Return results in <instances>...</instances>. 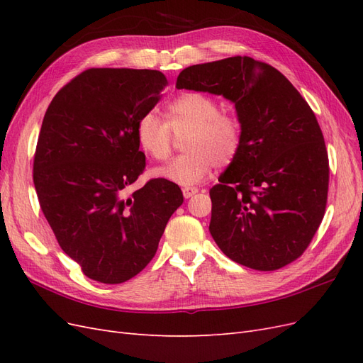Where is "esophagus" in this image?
Here are the masks:
<instances>
[{"instance_id":"34e87169","label":"esophagus","mask_w":363,"mask_h":363,"mask_svg":"<svg viewBox=\"0 0 363 363\" xmlns=\"http://www.w3.org/2000/svg\"><path fill=\"white\" fill-rule=\"evenodd\" d=\"M195 194H199V188H183V196L184 199H191Z\"/></svg>"}]
</instances>
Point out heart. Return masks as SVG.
<instances>
[{
  "label": "heart",
  "instance_id": "obj_1",
  "mask_svg": "<svg viewBox=\"0 0 363 363\" xmlns=\"http://www.w3.org/2000/svg\"><path fill=\"white\" fill-rule=\"evenodd\" d=\"M163 121L155 112L142 115L136 123V140L145 155L164 160L171 152L174 135L184 138V155L156 168L159 179L191 188L203 182L215 167H225L235 159L242 139L239 121L219 113V104L201 92L180 94L164 107Z\"/></svg>",
  "mask_w": 363,
  "mask_h": 363
}]
</instances>
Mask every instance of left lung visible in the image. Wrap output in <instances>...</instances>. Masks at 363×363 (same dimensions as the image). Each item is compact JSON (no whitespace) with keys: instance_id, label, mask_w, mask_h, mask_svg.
Here are the masks:
<instances>
[{"instance_id":"1","label":"left lung","mask_w":363,"mask_h":363,"mask_svg":"<svg viewBox=\"0 0 363 363\" xmlns=\"http://www.w3.org/2000/svg\"><path fill=\"white\" fill-rule=\"evenodd\" d=\"M177 89L223 95L242 139L211 189L208 230L227 257L257 271L298 259L327 204L328 156L309 104L280 71L247 56L183 69Z\"/></svg>"}]
</instances>
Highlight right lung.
Here are the masks:
<instances>
[{
	"label": "right lung",
	"mask_w": 363,
	"mask_h": 363,
	"mask_svg": "<svg viewBox=\"0 0 363 363\" xmlns=\"http://www.w3.org/2000/svg\"><path fill=\"white\" fill-rule=\"evenodd\" d=\"M167 83L160 71L91 68L43 116L33 163L39 204L60 248L95 281L124 283L144 269L183 203L163 179L125 195L145 169L136 123Z\"/></svg>",
	"instance_id": "add662e5"
}]
</instances>
